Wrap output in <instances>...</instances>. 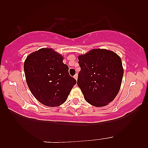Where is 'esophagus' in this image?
Listing matches in <instances>:
<instances>
[{"instance_id":"1","label":"esophagus","mask_w":148,"mask_h":148,"mask_svg":"<svg viewBox=\"0 0 148 148\" xmlns=\"http://www.w3.org/2000/svg\"><path fill=\"white\" fill-rule=\"evenodd\" d=\"M74 79L77 81V74L75 75V76H74Z\"/></svg>"}]
</instances>
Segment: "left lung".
Instances as JSON below:
<instances>
[{
  "instance_id": "obj_1",
  "label": "left lung",
  "mask_w": 148,
  "mask_h": 148,
  "mask_svg": "<svg viewBox=\"0 0 148 148\" xmlns=\"http://www.w3.org/2000/svg\"><path fill=\"white\" fill-rule=\"evenodd\" d=\"M81 71L77 86L90 104L103 107L120 90L124 70L120 56L106 49H93L78 56Z\"/></svg>"
}]
</instances>
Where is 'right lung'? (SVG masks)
<instances>
[{
    "label": "right lung",
    "mask_w": 148,
    "mask_h": 148,
    "mask_svg": "<svg viewBox=\"0 0 148 148\" xmlns=\"http://www.w3.org/2000/svg\"><path fill=\"white\" fill-rule=\"evenodd\" d=\"M64 57L52 48L31 53L24 62L26 81L31 93L42 104L57 107L64 103L76 79L70 76Z\"/></svg>",
    "instance_id": "obj_1"
}]
</instances>
